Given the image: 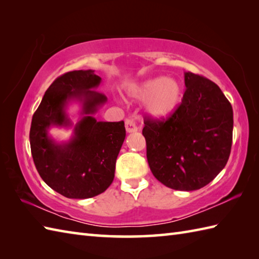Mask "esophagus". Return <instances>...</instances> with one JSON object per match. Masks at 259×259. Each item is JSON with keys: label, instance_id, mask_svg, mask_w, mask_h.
<instances>
[{"label": "esophagus", "instance_id": "34e87169", "mask_svg": "<svg viewBox=\"0 0 259 259\" xmlns=\"http://www.w3.org/2000/svg\"><path fill=\"white\" fill-rule=\"evenodd\" d=\"M124 123H125V130H126V133L131 134V133H136V131L138 130V128H137L136 123L134 122V120L126 119Z\"/></svg>", "mask_w": 259, "mask_h": 259}]
</instances>
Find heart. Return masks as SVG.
Instances as JSON below:
<instances>
[{
  "instance_id": "1",
  "label": "heart",
  "mask_w": 259,
  "mask_h": 259,
  "mask_svg": "<svg viewBox=\"0 0 259 259\" xmlns=\"http://www.w3.org/2000/svg\"><path fill=\"white\" fill-rule=\"evenodd\" d=\"M130 96L136 100L147 101V110L152 117L166 118L178 106L180 85L172 78H155L134 85Z\"/></svg>"
}]
</instances>
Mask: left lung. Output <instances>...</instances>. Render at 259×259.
I'll use <instances>...</instances> for the list:
<instances>
[{
	"instance_id": "8db88e82",
	"label": "left lung",
	"mask_w": 259,
	"mask_h": 259,
	"mask_svg": "<svg viewBox=\"0 0 259 259\" xmlns=\"http://www.w3.org/2000/svg\"><path fill=\"white\" fill-rule=\"evenodd\" d=\"M181 103L167 119L146 117L142 129L152 175L175 190L210 183L226 166L233 142V108L214 82L185 73Z\"/></svg>"
}]
</instances>
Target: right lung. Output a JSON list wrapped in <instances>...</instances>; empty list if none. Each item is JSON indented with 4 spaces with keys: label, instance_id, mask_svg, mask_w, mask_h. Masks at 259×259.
<instances>
[{
    "label": "right lung",
    "instance_id": "obj_1",
    "mask_svg": "<svg viewBox=\"0 0 259 259\" xmlns=\"http://www.w3.org/2000/svg\"><path fill=\"white\" fill-rule=\"evenodd\" d=\"M101 78L92 70L60 75L48 88L32 117L30 145L33 161L43 181L67 198L87 199L102 194L112 184L115 160L125 138L123 121H97L93 113L107 97L96 88ZM79 100L87 115L75 127L69 143L57 144L48 136L50 126H69L65 112L70 100Z\"/></svg>",
    "mask_w": 259,
    "mask_h": 259
}]
</instances>
